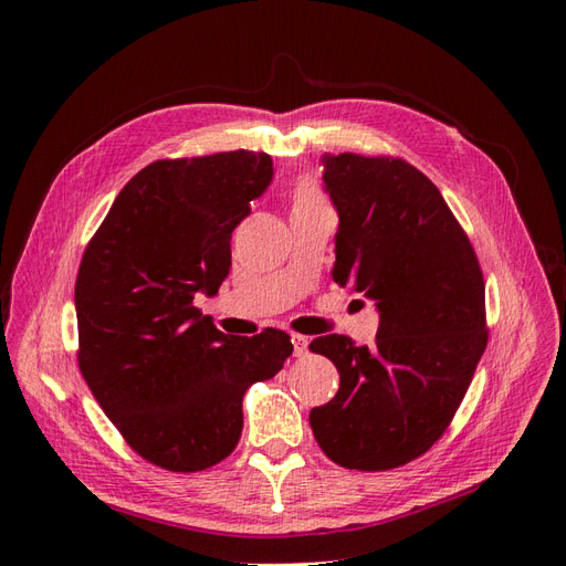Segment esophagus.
<instances>
[{
  "label": "esophagus",
  "mask_w": 566,
  "mask_h": 566,
  "mask_svg": "<svg viewBox=\"0 0 566 566\" xmlns=\"http://www.w3.org/2000/svg\"><path fill=\"white\" fill-rule=\"evenodd\" d=\"M293 342H295V356H304L306 352H310V337L293 335Z\"/></svg>",
  "instance_id": "esophagus-1"
}]
</instances>
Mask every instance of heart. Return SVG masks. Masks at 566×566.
I'll use <instances>...</instances> for the list:
<instances>
[{
	"instance_id": "b5f03b06",
	"label": "heart",
	"mask_w": 566,
	"mask_h": 566,
	"mask_svg": "<svg viewBox=\"0 0 566 566\" xmlns=\"http://www.w3.org/2000/svg\"><path fill=\"white\" fill-rule=\"evenodd\" d=\"M290 205H293V212L312 210V208L323 205V196L318 191V186L314 184V179L302 177L293 186H290Z\"/></svg>"
}]
</instances>
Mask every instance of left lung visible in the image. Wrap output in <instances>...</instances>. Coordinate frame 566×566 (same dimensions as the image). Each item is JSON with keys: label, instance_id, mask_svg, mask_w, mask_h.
I'll use <instances>...</instances> for the list:
<instances>
[{"label": "left lung", "instance_id": "1", "mask_svg": "<svg viewBox=\"0 0 566 566\" xmlns=\"http://www.w3.org/2000/svg\"><path fill=\"white\" fill-rule=\"evenodd\" d=\"M325 188L339 214L333 279L380 312L373 347L347 335L310 349L339 373L335 399L312 408L323 453L382 472L430 451L447 432L482 358V266L439 188L391 156H325Z\"/></svg>", "mask_w": 566, "mask_h": 566}]
</instances>
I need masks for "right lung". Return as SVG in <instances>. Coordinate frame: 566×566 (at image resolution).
<instances>
[{
    "label": "right lung",
    "mask_w": 566,
    "mask_h": 566,
    "mask_svg": "<svg viewBox=\"0 0 566 566\" xmlns=\"http://www.w3.org/2000/svg\"><path fill=\"white\" fill-rule=\"evenodd\" d=\"M271 177V158L252 150L156 160L84 248L80 373L132 451L163 470L200 472L231 455L248 387L293 354L287 333L224 335L193 302L229 276L231 233Z\"/></svg>",
    "instance_id": "add662e5"
}]
</instances>
